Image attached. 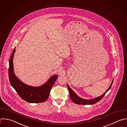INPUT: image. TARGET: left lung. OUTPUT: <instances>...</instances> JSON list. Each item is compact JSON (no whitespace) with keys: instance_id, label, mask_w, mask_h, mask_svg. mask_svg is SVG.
<instances>
[{"instance_id":"left-lung-1","label":"left lung","mask_w":127,"mask_h":127,"mask_svg":"<svg viewBox=\"0 0 127 127\" xmlns=\"http://www.w3.org/2000/svg\"><path fill=\"white\" fill-rule=\"evenodd\" d=\"M113 80L112 81L109 88L106 91V92L103 95H102L101 96H100L99 97H96L94 99H90V100L83 99L81 98H80L72 91V90L70 88V87L68 86V84H67V88L69 90L70 98L71 101L73 103L77 104H80V105H91V104H94L96 103L97 102H98V101H99L100 100H101L102 99V98L104 96V95H105L106 92L111 88V86L113 83Z\"/></svg>"}]
</instances>
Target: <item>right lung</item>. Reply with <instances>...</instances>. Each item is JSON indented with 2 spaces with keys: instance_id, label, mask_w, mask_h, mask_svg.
<instances>
[{
  "instance_id": "obj_1",
  "label": "right lung",
  "mask_w": 127,
  "mask_h": 127,
  "mask_svg": "<svg viewBox=\"0 0 127 127\" xmlns=\"http://www.w3.org/2000/svg\"><path fill=\"white\" fill-rule=\"evenodd\" d=\"M15 52V48L9 62L8 75L11 85L15 89L19 96L27 102L36 103L45 102L49 96L51 88L58 78V75H53L45 84L40 87H32L24 84L18 79L14 73L13 59Z\"/></svg>"
}]
</instances>
